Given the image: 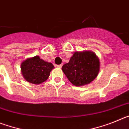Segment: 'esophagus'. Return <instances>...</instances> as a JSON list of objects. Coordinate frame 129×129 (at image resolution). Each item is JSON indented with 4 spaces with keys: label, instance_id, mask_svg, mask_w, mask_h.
<instances>
[{
    "label": "esophagus",
    "instance_id": "obj_1",
    "mask_svg": "<svg viewBox=\"0 0 129 129\" xmlns=\"http://www.w3.org/2000/svg\"><path fill=\"white\" fill-rule=\"evenodd\" d=\"M62 66V64H58V65H57V67H58V68H61Z\"/></svg>",
    "mask_w": 129,
    "mask_h": 129
}]
</instances>
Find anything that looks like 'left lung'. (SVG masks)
Returning a JSON list of instances; mask_svg holds the SVG:
<instances>
[{"label":"left lung","mask_w":129,"mask_h":129,"mask_svg":"<svg viewBox=\"0 0 129 129\" xmlns=\"http://www.w3.org/2000/svg\"><path fill=\"white\" fill-rule=\"evenodd\" d=\"M100 70V59L90 50L74 52L69 62L62 67L68 80L77 86H84L93 81Z\"/></svg>","instance_id":"left-lung-1"}]
</instances>
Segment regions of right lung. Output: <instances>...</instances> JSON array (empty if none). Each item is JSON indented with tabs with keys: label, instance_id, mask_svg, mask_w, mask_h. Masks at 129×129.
<instances>
[{
	"label": "right lung",
	"instance_id": "obj_1",
	"mask_svg": "<svg viewBox=\"0 0 129 129\" xmlns=\"http://www.w3.org/2000/svg\"><path fill=\"white\" fill-rule=\"evenodd\" d=\"M53 68V64L44 61L38 55L27 58L20 64V70L25 80L34 85L46 81Z\"/></svg>",
	"mask_w": 129,
	"mask_h": 129
}]
</instances>
